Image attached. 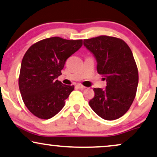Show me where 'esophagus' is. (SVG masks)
I'll return each mask as SVG.
<instances>
[{"label": "esophagus", "instance_id": "esophagus-1", "mask_svg": "<svg viewBox=\"0 0 157 157\" xmlns=\"http://www.w3.org/2000/svg\"><path fill=\"white\" fill-rule=\"evenodd\" d=\"M77 88L80 89V90H84V89L85 88V87L83 86V85H81V84H77Z\"/></svg>", "mask_w": 157, "mask_h": 157}]
</instances>
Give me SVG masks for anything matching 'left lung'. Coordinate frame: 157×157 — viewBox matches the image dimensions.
<instances>
[{"label": "left lung", "instance_id": "1", "mask_svg": "<svg viewBox=\"0 0 157 157\" xmlns=\"http://www.w3.org/2000/svg\"><path fill=\"white\" fill-rule=\"evenodd\" d=\"M85 45L97 61V72L105 77V89L94 88L91 109L106 120H114L128 112L136 95L138 71L130 47L117 37L101 35L85 39Z\"/></svg>", "mask_w": 157, "mask_h": 157}]
</instances>
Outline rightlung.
<instances>
[{
  "instance_id": "add662e5",
  "label": "right lung",
  "mask_w": 157,
  "mask_h": 157,
  "mask_svg": "<svg viewBox=\"0 0 157 157\" xmlns=\"http://www.w3.org/2000/svg\"><path fill=\"white\" fill-rule=\"evenodd\" d=\"M82 45V40L59 37L43 39L29 48L21 61L19 88L25 106L32 114L48 120L64 106L74 85L56 80L67 59Z\"/></svg>"
}]
</instances>
